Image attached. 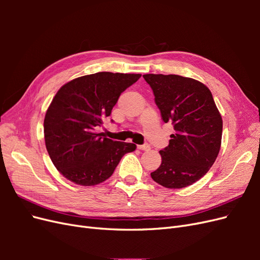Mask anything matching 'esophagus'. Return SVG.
<instances>
[{"instance_id":"esophagus-1","label":"esophagus","mask_w":260,"mask_h":260,"mask_svg":"<svg viewBox=\"0 0 260 260\" xmlns=\"http://www.w3.org/2000/svg\"><path fill=\"white\" fill-rule=\"evenodd\" d=\"M138 148L141 149V151H149V149H151V146L148 144H144V145H138Z\"/></svg>"}]
</instances>
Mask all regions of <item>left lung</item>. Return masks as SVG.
Instances as JSON below:
<instances>
[{"label": "left lung", "mask_w": 260, "mask_h": 260, "mask_svg": "<svg viewBox=\"0 0 260 260\" xmlns=\"http://www.w3.org/2000/svg\"><path fill=\"white\" fill-rule=\"evenodd\" d=\"M165 122L174 123L175 135L159 151L161 165L152 179L168 188L193 184L207 174L221 146L222 118L207 86L178 75H143Z\"/></svg>", "instance_id": "obj_1"}]
</instances>
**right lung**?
I'll return each instance as SVG.
<instances>
[{
    "label": "right lung",
    "instance_id": "right-lung-1",
    "mask_svg": "<svg viewBox=\"0 0 260 260\" xmlns=\"http://www.w3.org/2000/svg\"><path fill=\"white\" fill-rule=\"evenodd\" d=\"M140 74L102 72L65 83L44 117V140L54 166L72 182L92 186L113 175L121 157L137 145L104 138L98 129L120 94Z\"/></svg>",
    "mask_w": 260,
    "mask_h": 260
}]
</instances>
